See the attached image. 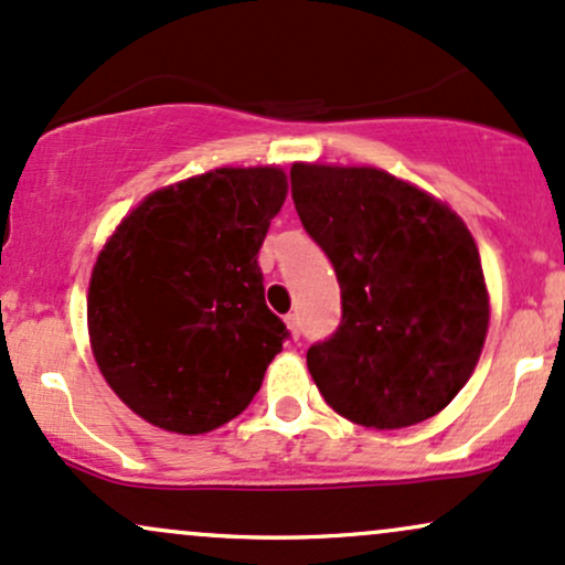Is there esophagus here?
Masks as SVG:
<instances>
[{
  "instance_id": "obj_1",
  "label": "esophagus",
  "mask_w": 565,
  "mask_h": 565,
  "mask_svg": "<svg viewBox=\"0 0 565 565\" xmlns=\"http://www.w3.org/2000/svg\"><path fill=\"white\" fill-rule=\"evenodd\" d=\"M287 327H289L291 337H295V340H297V337H300V316L289 313V316H287Z\"/></svg>"
}]
</instances>
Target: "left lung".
I'll return each mask as SVG.
<instances>
[{"instance_id":"8db88e82","label":"left lung","mask_w":565,"mask_h":565,"mask_svg":"<svg viewBox=\"0 0 565 565\" xmlns=\"http://www.w3.org/2000/svg\"><path fill=\"white\" fill-rule=\"evenodd\" d=\"M302 228L334 265L342 321L308 348L337 414L372 430L436 417L470 380L489 329V291L468 225L374 167H291Z\"/></svg>"}]
</instances>
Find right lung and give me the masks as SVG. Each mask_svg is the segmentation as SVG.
<instances>
[{
  "label": "right lung",
  "mask_w": 565,
  "mask_h": 565,
  "mask_svg": "<svg viewBox=\"0 0 565 565\" xmlns=\"http://www.w3.org/2000/svg\"><path fill=\"white\" fill-rule=\"evenodd\" d=\"M278 167H220L153 191L89 278L87 323L111 391L151 425L199 436L260 391L289 332L257 252L287 199Z\"/></svg>",
  "instance_id": "right-lung-1"
}]
</instances>
